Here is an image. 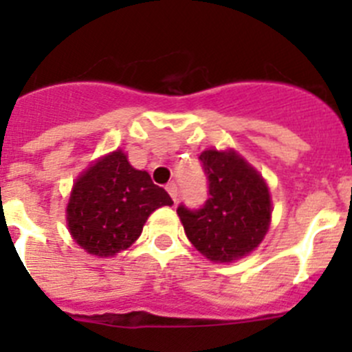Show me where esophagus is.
<instances>
[{
    "label": "esophagus",
    "mask_w": 352,
    "mask_h": 352,
    "mask_svg": "<svg viewBox=\"0 0 352 352\" xmlns=\"http://www.w3.org/2000/svg\"><path fill=\"white\" fill-rule=\"evenodd\" d=\"M166 190H168L170 197L173 199V202L179 201V187H177V184H175V182L166 184Z\"/></svg>",
    "instance_id": "obj_1"
}]
</instances>
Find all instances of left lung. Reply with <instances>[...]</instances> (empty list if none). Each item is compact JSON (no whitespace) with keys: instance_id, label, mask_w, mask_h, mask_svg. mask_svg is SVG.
<instances>
[{"instance_id":"1","label":"left lung","mask_w":352,"mask_h":352,"mask_svg":"<svg viewBox=\"0 0 352 352\" xmlns=\"http://www.w3.org/2000/svg\"><path fill=\"white\" fill-rule=\"evenodd\" d=\"M209 197L199 209L177 208L190 243L214 262H233L258 247L271 225V194L261 173L236 151L199 156Z\"/></svg>"}]
</instances>
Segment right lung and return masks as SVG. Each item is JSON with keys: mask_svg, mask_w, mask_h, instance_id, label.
Returning <instances> with one entry per match:
<instances>
[{"mask_svg": "<svg viewBox=\"0 0 352 352\" xmlns=\"http://www.w3.org/2000/svg\"><path fill=\"white\" fill-rule=\"evenodd\" d=\"M173 201L122 150L102 156L74 182L66 208L73 240L88 254L112 257L140 239L148 216Z\"/></svg>", "mask_w": 352, "mask_h": 352, "instance_id": "obj_1", "label": "right lung"}]
</instances>
